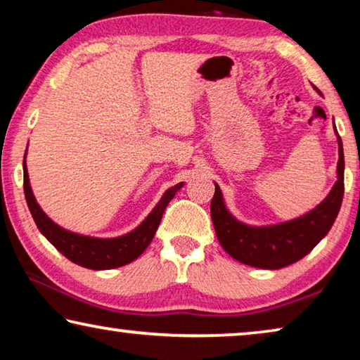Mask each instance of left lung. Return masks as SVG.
Returning a JSON list of instances; mask_svg holds the SVG:
<instances>
[{
    "label": "left lung",
    "mask_w": 360,
    "mask_h": 360,
    "mask_svg": "<svg viewBox=\"0 0 360 360\" xmlns=\"http://www.w3.org/2000/svg\"><path fill=\"white\" fill-rule=\"evenodd\" d=\"M335 134L340 155L336 166L338 181L330 194L302 217L268 226L245 224L228 210L221 189L214 182V195L210 205L212 221L219 244L234 260L249 266L278 270L302 259L328 234L345 195V153L336 127Z\"/></svg>",
    "instance_id": "obj_1"
}]
</instances>
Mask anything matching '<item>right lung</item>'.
I'll list each match as a JSON object with an SVG mask.
<instances>
[{"label": "right lung", "instance_id": "1", "mask_svg": "<svg viewBox=\"0 0 360 360\" xmlns=\"http://www.w3.org/2000/svg\"><path fill=\"white\" fill-rule=\"evenodd\" d=\"M25 157L24 192L27 205H29L37 228L66 259L84 268H90V270H111V268L131 264L137 257H141L157 233L166 205L176 195V192L184 186V182H179V184L169 187L157 205L153 207V210L147 214V218L131 233L117 236V238H94V236H84L61 228L41 210V207L37 203L34 192H32Z\"/></svg>", "mask_w": 360, "mask_h": 360}]
</instances>
